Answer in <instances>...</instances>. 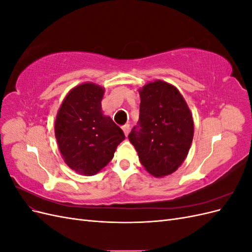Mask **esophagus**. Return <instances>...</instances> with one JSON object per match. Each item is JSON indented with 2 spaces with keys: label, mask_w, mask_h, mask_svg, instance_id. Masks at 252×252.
I'll return each mask as SVG.
<instances>
[{
  "label": "esophagus",
  "mask_w": 252,
  "mask_h": 252,
  "mask_svg": "<svg viewBox=\"0 0 252 252\" xmlns=\"http://www.w3.org/2000/svg\"><path fill=\"white\" fill-rule=\"evenodd\" d=\"M122 129H123V131H124L125 135L127 136V135H128V133H129V129H130V127H129V125H128V124H125V125L122 126Z\"/></svg>",
  "instance_id": "obj_1"
}]
</instances>
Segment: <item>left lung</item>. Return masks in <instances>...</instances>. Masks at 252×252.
<instances>
[{
	"label": "left lung",
	"instance_id": "left-lung-1",
	"mask_svg": "<svg viewBox=\"0 0 252 252\" xmlns=\"http://www.w3.org/2000/svg\"><path fill=\"white\" fill-rule=\"evenodd\" d=\"M140 117L128 138L140 162L157 178L171 174L188 155L193 120L180 91L163 81L140 90Z\"/></svg>",
	"mask_w": 252,
	"mask_h": 252
}]
</instances>
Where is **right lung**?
Returning <instances> with one entry per match:
<instances>
[{
    "label": "right lung",
    "mask_w": 252,
    "mask_h": 252,
    "mask_svg": "<svg viewBox=\"0 0 252 252\" xmlns=\"http://www.w3.org/2000/svg\"><path fill=\"white\" fill-rule=\"evenodd\" d=\"M104 88L85 83L69 91L59 109L55 131L61 154L71 169L94 175L113 158L123 130L102 112Z\"/></svg>",
    "instance_id": "right-lung-1"
}]
</instances>
